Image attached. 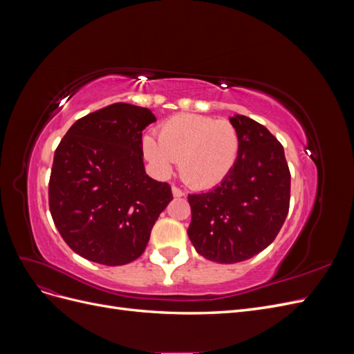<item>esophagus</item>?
Wrapping results in <instances>:
<instances>
[{"label":"esophagus","mask_w":354,"mask_h":354,"mask_svg":"<svg viewBox=\"0 0 354 354\" xmlns=\"http://www.w3.org/2000/svg\"><path fill=\"white\" fill-rule=\"evenodd\" d=\"M171 190H173V196H174V198H181V196H185V192L181 190V189H178L177 186H173V187H171Z\"/></svg>","instance_id":"34e87169"}]
</instances>
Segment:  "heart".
I'll list each match as a JSON object with an SVG mask.
<instances>
[{
    "label": "heart",
    "instance_id": "obj_1",
    "mask_svg": "<svg viewBox=\"0 0 354 354\" xmlns=\"http://www.w3.org/2000/svg\"><path fill=\"white\" fill-rule=\"evenodd\" d=\"M143 152L159 176H168L178 159L187 185L209 189L232 173L241 153V134L229 121L202 115H176L160 125L159 137L146 134Z\"/></svg>",
    "mask_w": 354,
    "mask_h": 354
}]
</instances>
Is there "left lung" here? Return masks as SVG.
<instances>
[{"mask_svg": "<svg viewBox=\"0 0 354 354\" xmlns=\"http://www.w3.org/2000/svg\"><path fill=\"white\" fill-rule=\"evenodd\" d=\"M241 134L232 173L205 194L189 195L187 234L207 260L232 264L266 250L282 229L291 198L283 146L248 116L229 118Z\"/></svg>", "mask_w": 354, "mask_h": 354, "instance_id": "obj_1", "label": "left lung"}]
</instances>
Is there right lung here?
<instances>
[{
    "instance_id": "right-lung-1",
    "label": "right lung",
    "mask_w": 354,
    "mask_h": 354,
    "mask_svg": "<svg viewBox=\"0 0 354 354\" xmlns=\"http://www.w3.org/2000/svg\"><path fill=\"white\" fill-rule=\"evenodd\" d=\"M155 121L146 108L113 103L81 118L59 143L50 212L63 241L84 259L104 266L134 261L173 201L169 185L145 171L142 131Z\"/></svg>"
}]
</instances>
